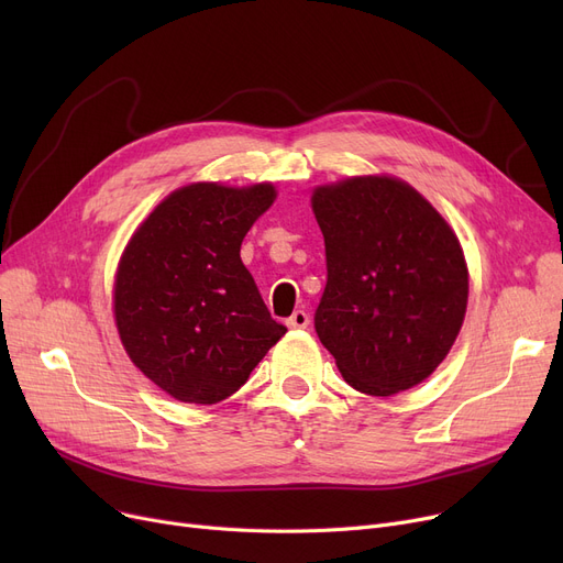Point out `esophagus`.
<instances>
[{"label":"esophagus","instance_id":"esophagus-1","mask_svg":"<svg viewBox=\"0 0 563 563\" xmlns=\"http://www.w3.org/2000/svg\"><path fill=\"white\" fill-rule=\"evenodd\" d=\"M287 329H294V331H301V329H308V323H310V317H308V312H303V310H297L294 312L287 321Z\"/></svg>","mask_w":563,"mask_h":563}]
</instances>
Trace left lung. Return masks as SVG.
<instances>
[{
    "label": "left lung",
    "mask_w": 563,
    "mask_h": 563,
    "mask_svg": "<svg viewBox=\"0 0 563 563\" xmlns=\"http://www.w3.org/2000/svg\"><path fill=\"white\" fill-rule=\"evenodd\" d=\"M329 280L314 329L351 388L393 397L448 358L467 308V264L452 225L395 175L312 189Z\"/></svg>",
    "instance_id": "8db88e82"
}]
</instances>
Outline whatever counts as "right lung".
Instances as JSON below:
<instances>
[{"label":"right lung","mask_w":563,"mask_h":563,"mask_svg":"<svg viewBox=\"0 0 563 563\" xmlns=\"http://www.w3.org/2000/svg\"><path fill=\"white\" fill-rule=\"evenodd\" d=\"M272 183H191L132 232L113 276V321L130 361L177 401L240 390L287 329L266 310L240 249L274 205Z\"/></svg>","instance_id":"obj_1"}]
</instances>
